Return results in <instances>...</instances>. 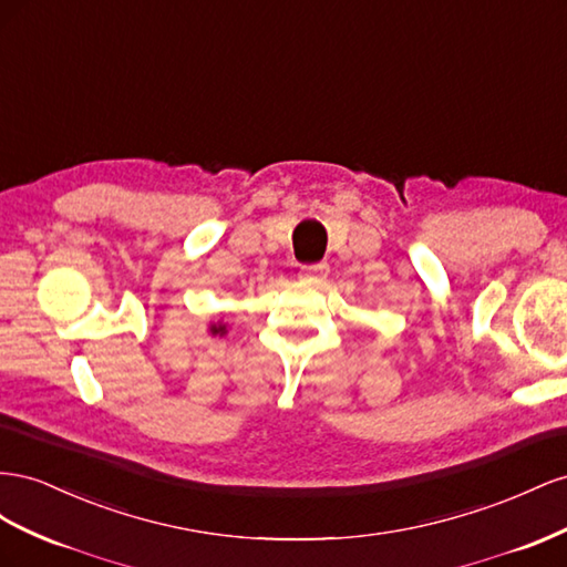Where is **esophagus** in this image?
I'll return each instance as SVG.
<instances>
[{
    "label": "esophagus",
    "mask_w": 567,
    "mask_h": 567,
    "mask_svg": "<svg viewBox=\"0 0 567 567\" xmlns=\"http://www.w3.org/2000/svg\"><path fill=\"white\" fill-rule=\"evenodd\" d=\"M328 272H330L328 264H311L299 270V280L306 285H322L328 278Z\"/></svg>",
    "instance_id": "esophagus-1"
}]
</instances>
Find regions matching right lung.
<instances>
[{
	"label": "right lung",
	"instance_id": "add662e5",
	"mask_svg": "<svg viewBox=\"0 0 567 567\" xmlns=\"http://www.w3.org/2000/svg\"><path fill=\"white\" fill-rule=\"evenodd\" d=\"M208 332H212L214 337L216 334H228V326H225V322L223 320H216V322H208Z\"/></svg>",
	"mask_w": 567,
	"mask_h": 567
}]
</instances>
